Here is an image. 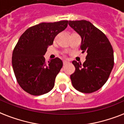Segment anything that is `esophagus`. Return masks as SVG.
Masks as SVG:
<instances>
[{"label":"esophagus","mask_w":124,"mask_h":124,"mask_svg":"<svg viewBox=\"0 0 124 124\" xmlns=\"http://www.w3.org/2000/svg\"><path fill=\"white\" fill-rule=\"evenodd\" d=\"M68 63H69V61H65V60H64V61H63V65H67V64H68Z\"/></svg>","instance_id":"1"}]
</instances>
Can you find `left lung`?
Masks as SVG:
<instances>
[{
  "label": "left lung",
  "mask_w": 124,
  "mask_h": 124,
  "mask_svg": "<svg viewBox=\"0 0 124 124\" xmlns=\"http://www.w3.org/2000/svg\"><path fill=\"white\" fill-rule=\"evenodd\" d=\"M69 24L81 36L82 53L87 54L83 65L72 61L76 69L70 75L73 87L83 93L95 92L106 83L112 71L113 47L106 35L89 21H69Z\"/></svg>",
  "instance_id": "obj_1"
}]
</instances>
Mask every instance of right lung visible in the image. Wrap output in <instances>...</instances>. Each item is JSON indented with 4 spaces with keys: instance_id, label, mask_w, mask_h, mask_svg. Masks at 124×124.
I'll list each match as a JSON object with an SVG mask.
<instances>
[{
    "instance_id": "add662e5",
    "label": "right lung",
    "mask_w": 124,
    "mask_h": 124,
    "mask_svg": "<svg viewBox=\"0 0 124 124\" xmlns=\"http://www.w3.org/2000/svg\"><path fill=\"white\" fill-rule=\"evenodd\" d=\"M68 23H40L29 28L19 38L13 51L12 66L17 82L26 93L39 96L53 89L63 61L56 57L46 63L44 55Z\"/></svg>"
}]
</instances>
